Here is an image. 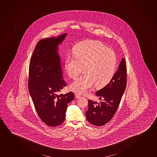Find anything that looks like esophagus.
<instances>
[{"instance_id": "esophagus-1", "label": "esophagus", "mask_w": 157, "mask_h": 157, "mask_svg": "<svg viewBox=\"0 0 157 157\" xmlns=\"http://www.w3.org/2000/svg\"><path fill=\"white\" fill-rule=\"evenodd\" d=\"M75 98H76V99H78V98H79L81 96H80V95H79V94H78V93H75Z\"/></svg>"}]
</instances>
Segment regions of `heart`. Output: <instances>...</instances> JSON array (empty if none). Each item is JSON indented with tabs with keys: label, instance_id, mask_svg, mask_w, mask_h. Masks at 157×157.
Here are the masks:
<instances>
[{
	"label": "heart",
	"instance_id": "obj_1",
	"mask_svg": "<svg viewBox=\"0 0 157 157\" xmlns=\"http://www.w3.org/2000/svg\"><path fill=\"white\" fill-rule=\"evenodd\" d=\"M117 57L112 48L100 41L89 40L78 44L73 49V56L67 55L64 69L69 77L75 79L84 71L85 74L71 85L76 93H84L94 84L100 87L108 84L116 72Z\"/></svg>",
	"mask_w": 157,
	"mask_h": 157
}]
</instances>
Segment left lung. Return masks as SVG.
Wrapping results in <instances>:
<instances>
[{"label":"left lung","instance_id":"1","mask_svg":"<svg viewBox=\"0 0 157 157\" xmlns=\"http://www.w3.org/2000/svg\"><path fill=\"white\" fill-rule=\"evenodd\" d=\"M127 68L125 59H121L118 69L109 83L96 92L101 100L97 102L89 100L86 112L87 121L92 125L102 126L109 122L118 109L127 84Z\"/></svg>","mask_w":157,"mask_h":157}]
</instances>
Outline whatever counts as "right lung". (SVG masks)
<instances>
[{
    "instance_id": "obj_1",
    "label": "right lung",
    "mask_w": 157,
    "mask_h": 157,
    "mask_svg": "<svg viewBox=\"0 0 157 157\" xmlns=\"http://www.w3.org/2000/svg\"><path fill=\"white\" fill-rule=\"evenodd\" d=\"M66 35L40 40L30 60L29 93L39 118L51 127L64 122L67 104L75 98L72 92L59 94L67 84L63 79L58 46Z\"/></svg>"
}]
</instances>
